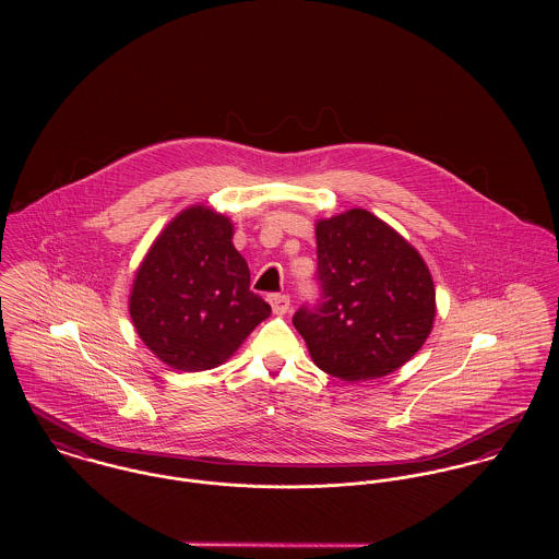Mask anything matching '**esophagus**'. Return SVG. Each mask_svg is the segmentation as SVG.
Instances as JSON below:
<instances>
[{
    "label": "esophagus",
    "mask_w": 559,
    "mask_h": 559,
    "mask_svg": "<svg viewBox=\"0 0 559 559\" xmlns=\"http://www.w3.org/2000/svg\"><path fill=\"white\" fill-rule=\"evenodd\" d=\"M269 304H271L273 312L280 314V317L290 310V297H288V295H271V297H269Z\"/></svg>",
    "instance_id": "34e87169"
}]
</instances>
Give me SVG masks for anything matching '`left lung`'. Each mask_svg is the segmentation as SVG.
Listing matches in <instances>:
<instances>
[{"instance_id":"obj_1","label":"left lung","mask_w":559,"mask_h":559,"mask_svg":"<svg viewBox=\"0 0 559 559\" xmlns=\"http://www.w3.org/2000/svg\"><path fill=\"white\" fill-rule=\"evenodd\" d=\"M317 304L293 324L320 370L342 381L381 379L406 364L435 320V284L421 255L364 209L317 224Z\"/></svg>"}]
</instances>
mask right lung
<instances>
[{
  "label": "right lung",
  "instance_id": "add662e5",
  "mask_svg": "<svg viewBox=\"0 0 559 559\" xmlns=\"http://www.w3.org/2000/svg\"><path fill=\"white\" fill-rule=\"evenodd\" d=\"M129 310L144 344L182 372L224 364L271 314L249 290L230 219L206 206L182 211L160 233L138 269Z\"/></svg>",
  "mask_w": 559,
  "mask_h": 559
}]
</instances>
